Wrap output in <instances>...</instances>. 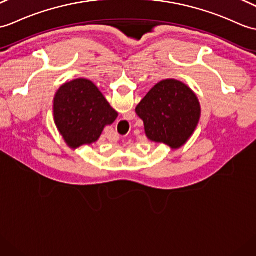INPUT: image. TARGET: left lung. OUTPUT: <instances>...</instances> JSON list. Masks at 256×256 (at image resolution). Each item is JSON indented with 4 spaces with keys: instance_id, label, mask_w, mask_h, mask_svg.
<instances>
[{
    "instance_id": "left-lung-1",
    "label": "left lung",
    "mask_w": 256,
    "mask_h": 256,
    "mask_svg": "<svg viewBox=\"0 0 256 256\" xmlns=\"http://www.w3.org/2000/svg\"><path fill=\"white\" fill-rule=\"evenodd\" d=\"M147 138L179 150L194 134L200 118V104L184 82L164 80L154 86L135 109Z\"/></svg>"
}]
</instances>
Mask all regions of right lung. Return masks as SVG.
Here are the masks:
<instances>
[{
	"mask_svg": "<svg viewBox=\"0 0 256 256\" xmlns=\"http://www.w3.org/2000/svg\"><path fill=\"white\" fill-rule=\"evenodd\" d=\"M118 116L98 87L86 78L65 82L53 98L56 126L72 150L96 142Z\"/></svg>",
	"mask_w": 256,
	"mask_h": 256,
	"instance_id": "right-lung-1",
	"label": "right lung"
}]
</instances>
